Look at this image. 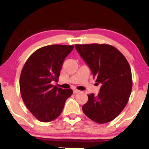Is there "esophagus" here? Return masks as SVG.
<instances>
[{
    "label": "esophagus",
    "instance_id": "1",
    "mask_svg": "<svg viewBox=\"0 0 149 149\" xmlns=\"http://www.w3.org/2000/svg\"><path fill=\"white\" fill-rule=\"evenodd\" d=\"M79 92H80V91L77 90V89H73V93H79Z\"/></svg>",
    "mask_w": 149,
    "mask_h": 149
}]
</instances>
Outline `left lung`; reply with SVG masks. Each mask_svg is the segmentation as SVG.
Returning a JSON list of instances; mask_svg holds the SVG:
<instances>
[{"mask_svg":"<svg viewBox=\"0 0 149 149\" xmlns=\"http://www.w3.org/2000/svg\"><path fill=\"white\" fill-rule=\"evenodd\" d=\"M96 79L101 84L97 96L88 95L82 107L84 113L99 124L111 122L126 106L132 88L130 66L124 56L107 44H76L74 46Z\"/></svg>","mask_w":149,"mask_h":149,"instance_id":"left-lung-1","label":"left lung"}]
</instances>
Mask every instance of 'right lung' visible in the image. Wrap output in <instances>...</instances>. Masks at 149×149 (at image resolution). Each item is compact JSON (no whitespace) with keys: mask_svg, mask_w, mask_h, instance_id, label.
Returning <instances> with one entry per match:
<instances>
[{"mask_svg":"<svg viewBox=\"0 0 149 149\" xmlns=\"http://www.w3.org/2000/svg\"><path fill=\"white\" fill-rule=\"evenodd\" d=\"M74 48L67 45H50L30 56L21 70L19 87L29 111L39 121L49 122L61 114L71 89L52 85L57 81L64 60Z\"/></svg>","mask_w":149,"mask_h":149,"instance_id":"add662e5","label":"right lung"}]
</instances>
